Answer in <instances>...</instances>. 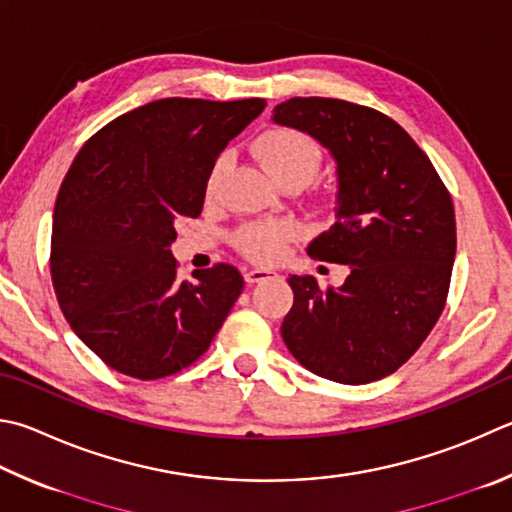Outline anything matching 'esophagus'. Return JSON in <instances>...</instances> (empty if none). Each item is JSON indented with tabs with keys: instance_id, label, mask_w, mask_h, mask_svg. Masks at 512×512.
<instances>
[{
	"instance_id": "esophagus-1",
	"label": "esophagus",
	"mask_w": 512,
	"mask_h": 512,
	"mask_svg": "<svg viewBox=\"0 0 512 512\" xmlns=\"http://www.w3.org/2000/svg\"><path fill=\"white\" fill-rule=\"evenodd\" d=\"M246 282L248 284H257V282H266L271 280V277H275L273 271H266V268H250V271H246Z\"/></svg>"
}]
</instances>
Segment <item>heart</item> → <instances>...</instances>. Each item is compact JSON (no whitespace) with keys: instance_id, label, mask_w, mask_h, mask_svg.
<instances>
[{"instance_id":"obj_1","label":"heart","mask_w":512,"mask_h":512,"mask_svg":"<svg viewBox=\"0 0 512 512\" xmlns=\"http://www.w3.org/2000/svg\"><path fill=\"white\" fill-rule=\"evenodd\" d=\"M255 152L266 172L277 183L286 179H313L320 167V150L315 147L309 136L295 129H271L255 143ZM228 172V156H219L215 165L210 167L206 181V197L215 199L219 185ZM297 235V228L288 221H253V224L241 226L232 241L241 255L253 259L259 264H273L286 253V246Z\"/></svg>"}]
</instances>
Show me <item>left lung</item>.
<instances>
[{"instance_id":"1","label":"left lung","mask_w":512,"mask_h":512,"mask_svg":"<svg viewBox=\"0 0 512 512\" xmlns=\"http://www.w3.org/2000/svg\"><path fill=\"white\" fill-rule=\"evenodd\" d=\"M277 125L320 141L338 165L336 224L306 248L347 264L340 288L288 275L293 309L282 338L313 374L345 385L380 380L414 356L443 313L457 221L448 188L405 129L338 98H291Z\"/></svg>"}]
</instances>
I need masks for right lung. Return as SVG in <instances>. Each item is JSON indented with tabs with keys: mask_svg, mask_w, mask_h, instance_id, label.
I'll use <instances>...</instances> for the list:
<instances>
[{
	"mask_svg": "<svg viewBox=\"0 0 512 512\" xmlns=\"http://www.w3.org/2000/svg\"><path fill=\"white\" fill-rule=\"evenodd\" d=\"M262 98H163L127 111L78 152L55 199L51 280L96 356L138 380L172 376L210 347L244 291L230 264L176 277L181 219H197L217 156Z\"/></svg>",
	"mask_w": 512,
	"mask_h": 512,
	"instance_id": "obj_1",
	"label": "right lung"
}]
</instances>
